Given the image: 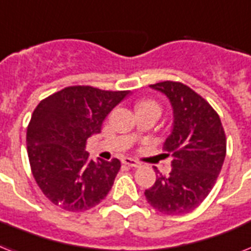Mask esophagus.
Instances as JSON below:
<instances>
[{"instance_id": "esophagus-1", "label": "esophagus", "mask_w": 251, "mask_h": 251, "mask_svg": "<svg viewBox=\"0 0 251 251\" xmlns=\"http://www.w3.org/2000/svg\"><path fill=\"white\" fill-rule=\"evenodd\" d=\"M122 164L127 165V166H131V168H139L140 162L139 161L134 160L131 157H124L122 158Z\"/></svg>"}]
</instances>
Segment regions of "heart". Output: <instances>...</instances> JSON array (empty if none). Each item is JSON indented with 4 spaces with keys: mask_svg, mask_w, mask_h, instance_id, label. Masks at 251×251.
Here are the masks:
<instances>
[{
    "mask_svg": "<svg viewBox=\"0 0 251 251\" xmlns=\"http://www.w3.org/2000/svg\"><path fill=\"white\" fill-rule=\"evenodd\" d=\"M144 108H156V109H160V105L153 100H150V99H144V100H140L138 104H136V111L139 109H144Z\"/></svg>",
    "mask_w": 251,
    "mask_h": 251,
    "instance_id": "heart-1",
    "label": "heart"
}]
</instances>
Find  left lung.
Listing matches in <instances>:
<instances>
[{
	"instance_id": "8db88e82",
	"label": "left lung",
	"mask_w": 251,
	"mask_h": 251,
	"mask_svg": "<svg viewBox=\"0 0 251 251\" xmlns=\"http://www.w3.org/2000/svg\"><path fill=\"white\" fill-rule=\"evenodd\" d=\"M170 99L174 127L164 144L173 156L172 172L156 170V182L146 189L151 206L166 215L195 210L213 189L227 152V139L217 111L191 87L178 81L151 85Z\"/></svg>"
}]
</instances>
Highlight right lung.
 <instances>
[{"mask_svg":"<svg viewBox=\"0 0 251 251\" xmlns=\"http://www.w3.org/2000/svg\"><path fill=\"white\" fill-rule=\"evenodd\" d=\"M129 93L77 85L49 95L34 108L26 152L34 180L54 205L77 213L107 196L121 162L90 160L85 144L101 131L108 113Z\"/></svg>","mask_w":251,"mask_h":251,"instance_id":"right-lung-1","label":"right lung"}]
</instances>
